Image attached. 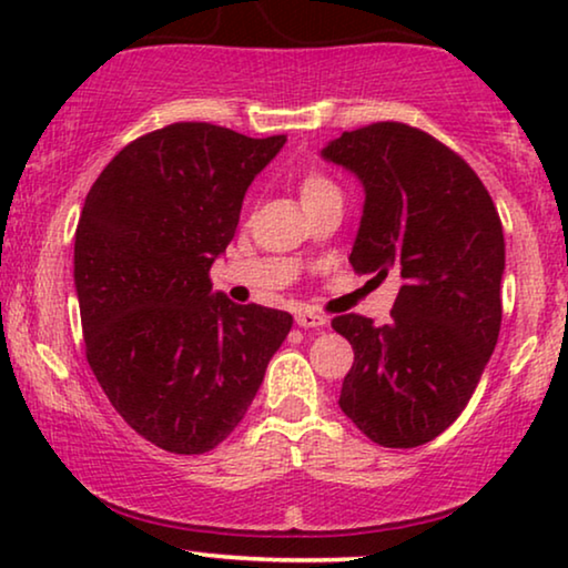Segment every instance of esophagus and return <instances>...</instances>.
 I'll return each mask as SVG.
<instances>
[{"label":"esophagus","mask_w":568,"mask_h":568,"mask_svg":"<svg viewBox=\"0 0 568 568\" xmlns=\"http://www.w3.org/2000/svg\"><path fill=\"white\" fill-rule=\"evenodd\" d=\"M294 323H297L300 328H323V325L328 323V317L313 313V310H300V313H294Z\"/></svg>","instance_id":"34e87169"}]
</instances>
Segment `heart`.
Instances as JSON below:
<instances>
[{
	"mask_svg": "<svg viewBox=\"0 0 568 568\" xmlns=\"http://www.w3.org/2000/svg\"><path fill=\"white\" fill-rule=\"evenodd\" d=\"M328 191H336V183H333L328 175L317 173V170H310V173L302 175V183H300L302 201H310V199L321 196V193H328Z\"/></svg>",
	"mask_w": 568,
	"mask_h": 568,
	"instance_id": "heart-1",
	"label": "heart"
}]
</instances>
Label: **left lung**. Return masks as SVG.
I'll use <instances>...</instances> for the list:
<instances>
[{"label": "left lung", "mask_w": 568, "mask_h": 568, "mask_svg": "<svg viewBox=\"0 0 568 568\" xmlns=\"http://www.w3.org/2000/svg\"><path fill=\"white\" fill-rule=\"evenodd\" d=\"M323 158L364 185L348 263L356 274L403 276L387 325L333 317L354 348L338 406L377 445H426L468 406L499 338V212L460 154L408 123L344 131Z\"/></svg>", "instance_id": "1"}]
</instances>
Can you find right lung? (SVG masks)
Instances as JSON below:
<instances>
[{
    "mask_svg": "<svg viewBox=\"0 0 568 568\" xmlns=\"http://www.w3.org/2000/svg\"><path fill=\"white\" fill-rule=\"evenodd\" d=\"M284 134L181 121L108 162L74 232L84 356L123 422L160 449L204 455L243 422L292 315L212 294L253 178Z\"/></svg>",
    "mask_w": 568,
    "mask_h": 568,
    "instance_id": "1",
    "label": "right lung"
}]
</instances>
